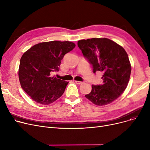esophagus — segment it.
I'll list each match as a JSON object with an SVG mask.
<instances>
[{
  "mask_svg": "<svg viewBox=\"0 0 150 150\" xmlns=\"http://www.w3.org/2000/svg\"><path fill=\"white\" fill-rule=\"evenodd\" d=\"M75 83L77 84H78V85H80V84H83V82H82V81H75Z\"/></svg>",
  "mask_w": 150,
  "mask_h": 150,
  "instance_id": "obj_1",
  "label": "esophagus"
}]
</instances>
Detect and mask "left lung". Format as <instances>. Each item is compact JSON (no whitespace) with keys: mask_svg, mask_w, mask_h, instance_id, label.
<instances>
[{"mask_svg":"<svg viewBox=\"0 0 150 150\" xmlns=\"http://www.w3.org/2000/svg\"><path fill=\"white\" fill-rule=\"evenodd\" d=\"M78 46L92 65L93 73H103V83L92 85L91 92L85 97L97 106L111 103L123 93L129 80L131 66L127 53L108 38L82 39Z\"/></svg>","mask_w":150,"mask_h":150,"instance_id":"obj_1","label":"left lung"}]
</instances>
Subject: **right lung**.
Instances as JSON below:
<instances>
[{"label": "right lung", "instance_id": "right-lung-1", "mask_svg": "<svg viewBox=\"0 0 150 150\" xmlns=\"http://www.w3.org/2000/svg\"><path fill=\"white\" fill-rule=\"evenodd\" d=\"M75 47L70 41L44 42L23 54L19 68V81L33 101L47 105L62 96L69 82L52 76L51 74L59 70L62 59Z\"/></svg>", "mask_w": 150, "mask_h": 150}]
</instances>
